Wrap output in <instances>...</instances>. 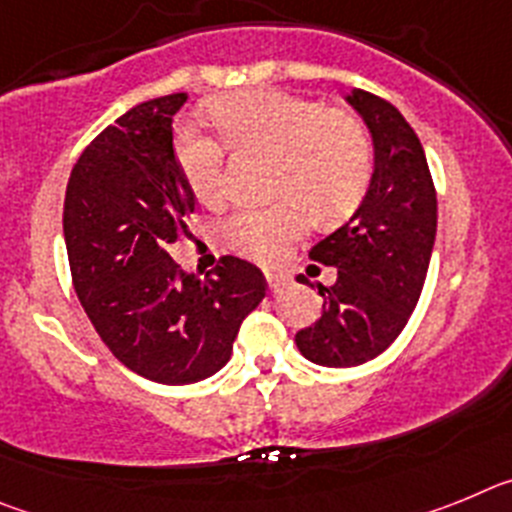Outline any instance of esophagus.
Listing matches in <instances>:
<instances>
[{
	"label": "esophagus",
	"instance_id": "1",
	"mask_svg": "<svg viewBox=\"0 0 512 512\" xmlns=\"http://www.w3.org/2000/svg\"><path fill=\"white\" fill-rule=\"evenodd\" d=\"M264 277H266V284H269V292H279V289L289 284V277L277 274V271H264Z\"/></svg>",
	"mask_w": 512,
	"mask_h": 512
}]
</instances>
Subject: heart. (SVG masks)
<instances>
[{"mask_svg": "<svg viewBox=\"0 0 512 512\" xmlns=\"http://www.w3.org/2000/svg\"><path fill=\"white\" fill-rule=\"evenodd\" d=\"M207 115L238 156L274 158L269 207L238 210L223 223V241L243 259L274 264L305 238L312 212L323 223L351 215L372 182V138L359 117L315 99L248 89L207 104ZM184 182L202 205L225 200V148L194 130L176 138Z\"/></svg>", "mask_w": 512, "mask_h": 512, "instance_id": "heart-1", "label": "heart"}]
</instances>
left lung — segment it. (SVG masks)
Listing matches in <instances>:
<instances>
[{"instance_id":"8db88e82","label":"left lung","mask_w":512,"mask_h":512,"mask_svg":"<svg viewBox=\"0 0 512 512\" xmlns=\"http://www.w3.org/2000/svg\"><path fill=\"white\" fill-rule=\"evenodd\" d=\"M348 102L372 130L377 156L359 210L310 251L338 269L336 284H318L320 320L295 336L300 354L320 366H359L400 336L436 241V187L415 130L377 94L354 89Z\"/></svg>"}]
</instances>
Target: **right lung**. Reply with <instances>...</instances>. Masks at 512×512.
I'll return each mask as SVG.
<instances>
[{"label": "right lung", "mask_w": 512, "mask_h": 512, "mask_svg": "<svg viewBox=\"0 0 512 512\" xmlns=\"http://www.w3.org/2000/svg\"><path fill=\"white\" fill-rule=\"evenodd\" d=\"M187 94L148 99L81 151L63 202V235L81 307L115 359L161 384L220 372L243 318L266 295L259 269L223 256L205 279L166 253L194 212L174 148Z\"/></svg>", "instance_id": "obj_1"}]
</instances>
